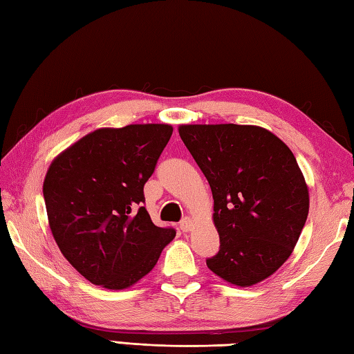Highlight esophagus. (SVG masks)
<instances>
[{"mask_svg":"<svg viewBox=\"0 0 354 354\" xmlns=\"http://www.w3.org/2000/svg\"><path fill=\"white\" fill-rule=\"evenodd\" d=\"M192 228H193V219H192V217H185V219H183L181 230L184 232H189V231H192Z\"/></svg>","mask_w":354,"mask_h":354,"instance_id":"1","label":"esophagus"}]
</instances>
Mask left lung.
<instances>
[{
	"mask_svg": "<svg viewBox=\"0 0 354 354\" xmlns=\"http://www.w3.org/2000/svg\"><path fill=\"white\" fill-rule=\"evenodd\" d=\"M212 187L221 250L207 266L234 286L266 280L290 257L309 214V187L292 150L252 124H181Z\"/></svg>",
	"mask_w": 354,
	"mask_h": 354,
	"instance_id": "left-lung-1",
	"label": "left lung"
}]
</instances>
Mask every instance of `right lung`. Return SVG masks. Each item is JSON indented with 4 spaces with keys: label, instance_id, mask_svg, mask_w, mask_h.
<instances>
[{
    "label": "right lung",
    "instance_id": "1",
    "mask_svg": "<svg viewBox=\"0 0 354 354\" xmlns=\"http://www.w3.org/2000/svg\"><path fill=\"white\" fill-rule=\"evenodd\" d=\"M170 124L100 127L51 161L44 179L59 250L88 281L122 290L156 265L175 230L150 221L142 187L171 137Z\"/></svg>",
    "mask_w": 354,
    "mask_h": 354
}]
</instances>
